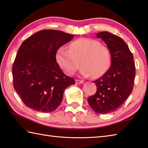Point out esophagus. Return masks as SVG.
<instances>
[{
  "instance_id": "esophagus-1",
  "label": "esophagus",
  "mask_w": 148,
  "mask_h": 148,
  "mask_svg": "<svg viewBox=\"0 0 148 148\" xmlns=\"http://www.w3.org/2000/svg\"><path fill=\"white\" fill-rule=\"evenodd\" d=\"M76 84H82V83H83V82L84 81H82V80H79V79H76Z\"/></svg>"
}]
</instances>
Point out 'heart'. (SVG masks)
<instances>
[{
	"mask_svg": "<svg viewBox=\"0 0 148 148\" xmlns=\"http://www.w3.org/2000/svg\"><path fill=\"white\" fill-rule=\"evenodd\" d=\"M56 62L68 76L73 75L82 65L80 74L84 77H99L104 74L111 65L109 49L97 40L80 38L70 45V49L61 46L56 53Z\"/></svg>",
	"mask_w": 148,
	"mask_h": 148,
	"instance_id": "b5f03b06",
	"label": "heart"
}]
</instances>
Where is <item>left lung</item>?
<instances>
[{"label":"left lung","mask_w":148,"mask_h":148,"mask_svg":"<svg viewBox=\"0 0 148 148\" xmlns=\"http://www.w3.org/2000/svg\"><path fill=\"white\" fill-rule=\"evenodd\" d=\"M96 36L107 45L111 65L102 77L93 81L97 92L88 102L96 113L108 114L120 108L132 92L136 69L132 53L121 37L106 31Z\"/></svg>","instance_id":"obj_1"}]
</instances>
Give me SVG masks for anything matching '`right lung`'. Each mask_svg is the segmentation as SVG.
Returning <instances> with one entry per match:
<instances>
[{
    "label": "right lung",
    "instance_id": "right-lung-1",
    "mask_svg": "<svg viewBox=\"0 0 148 148\" xmlns=\"http://www.w3.org/2000/svg\"><path fill=\"white\" fill-rule=\"evenodd\" d=\"M74 37L60 30H42L21 44L12 72L14 88L28 108L54 111L62 101L64 90L75 84L56 60L58 49Z\"/></svg>",
    "mask_w": 148,
    "mask_h": 148
}]
</instances>
